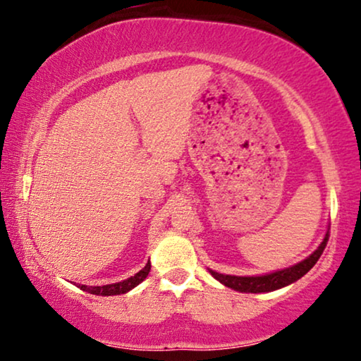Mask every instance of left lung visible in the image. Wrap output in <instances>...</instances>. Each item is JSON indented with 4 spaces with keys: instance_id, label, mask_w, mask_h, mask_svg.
Segmentation results:
<instances>
[{
    "instance_id": "obj_1",
    "label": "left lung",
    "mask_w": 361,
    "mask_h": 361,
    "mask_svg": "<svg viewBox=\"0 0 361 361\" xmlns=\"http://www.w3.org/2000/svg\"><path fill=\"white\" fill-rule=\"evenodd\" d=\"M327 240H329V231L325 233L322 243L317 246V250H315L314 253H310L307 258L299 261L298 264H293L284 269L273 271V273H266L259 276H231V274L216 273L214 269H209V271L216 281H220V283L226 286V288L238 290V293H253V294L271 293V290L286 288V286L295 283V281L302 278L305 273H309V271L312 269V266L319 261L320 255L324 253Z\"/></svg>"
}]
</instances>
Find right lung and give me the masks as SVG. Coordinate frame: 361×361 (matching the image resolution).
<instances>
[{
    "instance_id": "obj_1",
    "label": "right lung",
    "mask_w": 361,
    "mask_h": 361,
    "mask_svg": "<svg viewBox=\"0 0 361 361\" xmlns=\"http://www.w3.org/2000/svg\"><path fill=\"white\" fill-rule=\"evenodd\" d=\"M151 269V263L147 261L145 268L141 271H137L135 276L128 278L125 281H120V283H113V284H105V286H85V284H78V288L85 293L95 294V295H118V294H126L130 293L133 288H136L137 284L142 283L147 278Z\"/></svg>"
}]
</instances>
